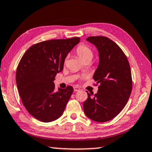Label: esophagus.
Segmentation results:
<instances>
[{
    "instance_id": "obj_1",
    "label": "esophagus",
    "mask_w": 152,
    "mask_h": 152,
    "mask_svg": "<svg viewBox=\"0 0 152 152\" xmlns=\"http://www.w3.org/2000/svg\"><path fill=\"white\" fill-rule=\"evenodd\" d=\"M73 89H74V91L75 92H78V91H80V88H78V87H77V86H74L73 87Z\"/></svg>"
}]
</instances>
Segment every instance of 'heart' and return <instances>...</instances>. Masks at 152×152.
<instances>
[{
  "label": "heart",
  "instance_id": "heart-1",
  "mask_svg": "<svg viewBox=\"0 0 152 152\" xmlns=\"http://www.w3.org/2000/svg\"><path fill=\"white\" fill-rule=\"evenodd\" d=\"M76 54L83 62L86 60H91L93 56L92 50L88 47L83 45H80L77 48Z\"/></svg>",
  "mask_w": 152,
  "mask_h": 152
}]
</instances>
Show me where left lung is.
<instances>
[{
  "instance_id": "8db88e82",
  "label": "left lung",
  "mask_w": 152,
  "mask_h": 152,
  "mask_svg": "<svg viewBox=\"0 0 152 152\" xmlns=\"http://www.w3.org/2000/svg\"><path fill=\"white\" fill-rule=\"evenodd\" d=\"M86 40L98 50L99 61L93 79L99 86L94 95L87 92L83 111L94 121L106 122L117 116L129 99L132 88L130 66L124 53L112 39L91 36Z\"/></svg>"
}]
</instances>
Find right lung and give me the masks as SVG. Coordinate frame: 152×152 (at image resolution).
I'll list each match as a JSON object with an SVG mask.
<instances>
[{"label": "right lung", "instance_id": "add662e5", "mask_svg": "<svg viewBox=\"0 0 152 152\" xmlns=\"http://www.w3.org/2000/svg\"><path fill=\"white\" fill-rule=\"evenodd\" d=\"M80 38L50 39L28 48L16 70V84L22 102L29 114L42 122L62 115L73 88L55 91L53 81L63 70L67 55Z\"/></svg>", "mask_w": 152, "mask_h": 152}]
</instances>
